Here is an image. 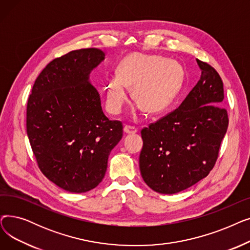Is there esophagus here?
Segmentation results:
<instances>
[{
  "mask_svg": "<svg viewBox=\"0 0 250 250\" xmlns=\"http://www.w3.org/2000/svg\"><path fill=\"white\" fill-rule=\"evenodd\" d=\"M125 132L126 133V134H128V135H132V134H136L137 132H138V128L137 127H135V126H133V125H125Z\"/></svg>",
  "mask_w": 250,
  "mask_h": 250,
  "instance_id": "34e87169",
  "label": "esophagus"
}]
</instances>
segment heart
I'll use <instances>...</instances> for the list:
<instances>
[{"label": "heart", "mask_w": 250, "mask_h": 250, "mask_svg": "<svg viewBox=\"0 0 250 250\" xmlns=\"http://www.w3.org/2000/svg\"><path fill=\"white\" fill-rule=\"evenodd\" d=\"M116 74L104 85L105 104L112 114L122 111L128 96L126 88H132V98L144 111H164L178 94L185 78L177 62L139 52L123 60Z\"/></svg>", "instance_id": "1"}]
</instances>
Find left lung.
Returning <instances> with one entry per match:
<instances>
[{"mask_svg":"<svg viewBox=\"0 0 250 250\" xmlns=\"http://www.w3.org/2000/svg\"><path fill=\"white\" fill-rule=\"evenodd\" d=\"M196 62L201 79L186 99L141 130V174L159 193H177L208 176L228 128L227 110L220 106L222 79L211 64L198 59Z\"/></svg>","mask_w":250,"mask_h":250,"instance_id":"obj_1","label":"left lung"}]
</instances>
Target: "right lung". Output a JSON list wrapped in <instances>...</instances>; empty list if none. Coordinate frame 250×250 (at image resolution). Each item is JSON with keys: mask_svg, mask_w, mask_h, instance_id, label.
<instances>
[{"mask_svg": "<svg viewBox=\"0 0 250 250\" xmlns=\"http://www.w3.org/2000/svg\"><path fill=\"white\" fill-rule=\"evenodd\" d=\"M83 48L52 60L38 75L26 110V130L41 171L59 188L86 192L102 181L123 123L109 121L89 74L104 60Z\"/></svg>", "mask_w": 250, "mask_h": 250, "instance_id": "add662e5", "label": "right lung"}]
</instances>
